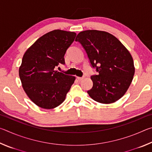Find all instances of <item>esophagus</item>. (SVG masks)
I'll list each match as a JSON object with an SVG mask.
<instances>
[{
  "label": "esophagus",
  "mask_w": 152,
  "mask_h": 152,
  "mask_svg": "<svg viewBox=\"0 0 152 152\" xmlns=\"http://www.w3.org/2000/svg\"><path fill=\"white\" fill-rule=\"evenodd\" d=\"M77 79H78V81H82L84 79V78L83 77H77Z\"/></svg>",
  "instance_id": "obj_1"
}]
</instances>
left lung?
Returning a JSON list of instances; mask_svg holds the SVG:
<instances>
[{
	"label": "left lung",
	"mask_w": 152,
	"mask_h": 152,
	"mask_svg": "<svg viewBox=\"0 0 152 152\" xmlns=\"http://www.w3.org/2000/svg\"><path fill=\"white\" fill-rule=\"evenodd\" d=\"M76 42L85 50L92 68V88L87 91L92 99L113 103L127 92L135 74L132 55L120 41L109 33L86 30L79 33Z\"/></svg>",
	"instance_id": "obj_1"
}]
</instances>
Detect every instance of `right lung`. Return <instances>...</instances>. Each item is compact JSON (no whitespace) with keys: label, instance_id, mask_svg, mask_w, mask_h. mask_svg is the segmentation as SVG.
Segmentation results:
<instances>
[{"label":"right lung","instance_id":"add662e5","mask_svg":"<svg viewBox=\"0 0 152 152\" xmlns=\"http://www.w3.org/2000/svg\"><path fill=\"white\" fill-rule=\"evenodd\" d=\"M76 33L53 30L39 37L25 53L19 70L22 86L35 104L45 109L64 101L75 77L56 71Z\"/></svg>","mask_w":152,"mask_h":152}]
</instances>
